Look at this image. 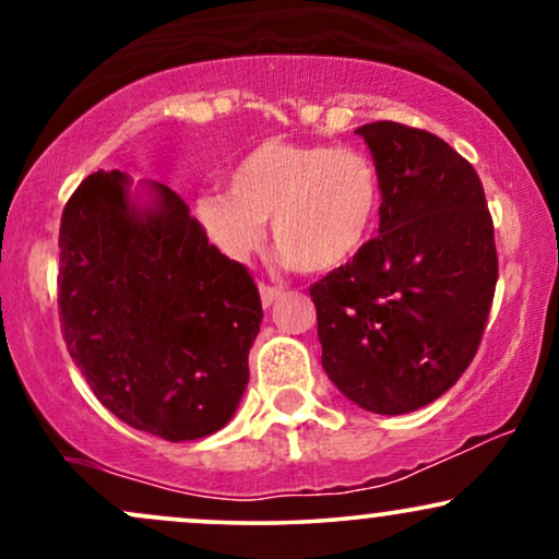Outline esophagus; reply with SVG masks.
Segmentation results:
<instances>
[{
	"mask_svg": "<svg viewBox=\"0 0 559 559\" xmlns=\"http://www.w3.org/2000/svg\"><path fill=\"white\" fill-rule=\"evenodd\" d=\"M281 297V288L275 286H267V284H260V299H262V307H271L275 305V299Z\"/></svg>",
	"mask_w": 559,
	"mask_h": 559,
	"instance_id": "obj_1",
	"label": "esophagus"
}]
</instances>
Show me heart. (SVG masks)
Returning <instances> with one entry per match:
<instances>
[{
  "mask_svg": "<svg viewBox=\"0 0 559 559\" xmlns=\"http://www.w3.org/2000/svg\"><path fill=\"white\" fill-rule=\"evenodd\" d=\"M381 210V176L355 146L265 141L228 170L226 191L194 202L197 221L230 260L260 249L271 221L288 265L329 273L362 252Z\"/></svg>",
  "mask_w": 559,
  "mask_h": 559,
  "instance_id": "obj_1",
  "label": "heart"
}]
</instances>
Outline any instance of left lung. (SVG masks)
Returning a JSON list of instances; mask_svg holds the SVG:
<instances>
[{
	"mask_svg": "<svg viewBox=\"0 0 559 559\" xmlns=\"http://www.w3.org/2000/svg\"><path fill=\"white\" fill-rule=\"evenodd\" d=\"M355 133L381 176V226L310 286L320 360L346 400L404 415L476 357L499 271L493 223L478 173L447 141L391 120Z\"/></svg>",
	"mask_w": 559,
	"mask_h": 559,
	"instance_id": "obj_1",
	"label": "left lung"
}]
</instances>
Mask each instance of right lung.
<instances>
[{"instance_id": "right-lung-1", "label": "right lung", "mask_w": 559, "mask_h": 559, "mask_svg": "<svg viewBox=\"0 0 559 559\" xmlns=\"http://www.w3.org/2000/svg\"><path fill=\"white\" fill-rule=\"evenodd\" d=\"M99 170L60 223L62 336L96 400L131 428L194 441L234 418L262 305L252 275L207 241L176 191Z\"/></svg>"}]
</instances>
